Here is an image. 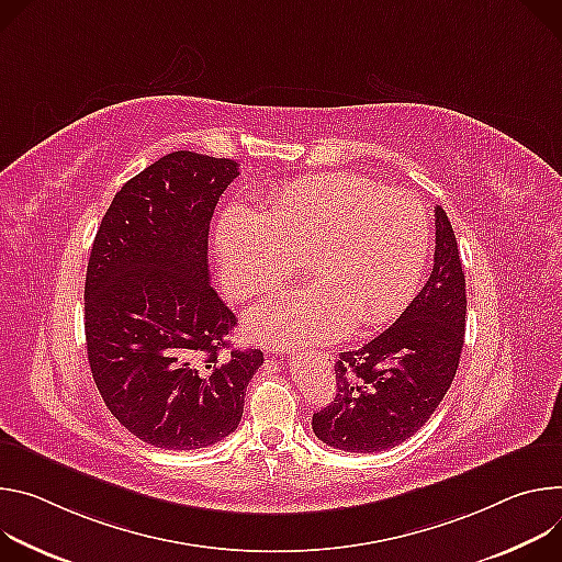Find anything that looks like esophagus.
Segmentation results:
<instances>
[{
	"label": "esophagus",
	"instance_id": "esophagus-1",
	"mask_svg": "<svg viewBox=\"0 0 562 562\" xmlns=\"http://www.w3.org/2000/svg\"><path fill=\"white\" fill-rule=\"evenodd\" d=\"M279 352H281V355H285V352H290V348H285V346H281V348H279ZM313 357H315V359H317V361H322V363H326V366H330V363H333V355H328V352H322V350H319V352H315V355H313Z\"/></svg>",
	"mask_w": 562,
	"mask_h": 562
}]
</instances>
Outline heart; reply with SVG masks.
Wrapping results in <instances>:
<instances>
[{"instance_id":"b5f03b06","label":"heart","mask_w":562,"mask_h":562,"mask_svg":"<svg viewBox=\"0 0 562 562\" xmlns=\"http://www.w3.org/2000/svg\"><path fill=\"white\" fill-rule=\"evenodd\" d=\"M225 285L236 299L274 290L305 263L313 285L259 303L247 317L272 344H319L397 317L419 288L428 216L406 192L352 173L301 178L261 214L232 205L216 229Z\"/></svg>"}]
</instances>
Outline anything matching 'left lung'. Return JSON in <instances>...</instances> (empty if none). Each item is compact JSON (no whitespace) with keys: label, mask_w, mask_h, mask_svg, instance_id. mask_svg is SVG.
I'll list each match as a JSON object with an SVG mask.
<instances>
[{"label":"left lung","mask_w":562,"mask_h":562,"mask_svg":"<svg viewBox=\"0 0 562 562\" xmlns=\"http://www.w3.org/2000/svg\"><path fill=\"white\" fill-rule=\"evenodd\" d=\"M467 281L447 212L435 207L432 272L402 317L335 363V400L313 415L322 442L378 453L415 435L453 384L464 346Z\"/></svg>","instance_id":"left-lung-1"}]
</instances>
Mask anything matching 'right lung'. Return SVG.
<instances>
[{
	"label": "right lung",
	"mask_w": 562,
	"mask_h": 562,
	"mask_svg": "<svg viewBox=\"0 0 562 562\" xmlns=\"http://www.w3.org/2000/svg\"><path fill=\"white\" fill-rule=\"evenodd\" d=\"M238 162L173 151L122 184L87 266L93 382L138 440L205 449L236 430L259 348L232 350V310L210 285L207 236Z\"/></svg>",
	"instance_id": "obj_1"
}]
</instances>
